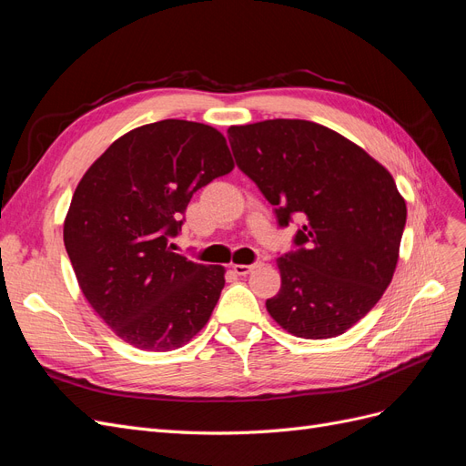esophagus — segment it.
I'll return each instance as SVG.
<instances>
[{"label":"esophagus","mask_w":466,"mask_h":466,"mask_svg":"<svg viewBox=\"0 0 466 466\" xmlns=\"http://www.w3.org/2000/svg\"><path fill=\"white\" fill-rule=\"evenodd\" d=\"M257 268H260V262H255V264H233V272L238 274V276H247L252 270H257Z\"/></svg>","instance_id":"esophagus-1"}]
</instances>
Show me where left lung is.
Returning <instances> with one entry per match:
<instances>
[{"instance_id":"8db88e82","label":"left lung","mask_w":466,"mask_h":466,"mask_svg":"<svg viewBox=\"0 0 466 466\" xmlns=\"http://www.w3.org/2000/svg\"><path fill=\"white\" fill-rule=\"evenodd\" d=\"M237 167L276 206L281 228L305 218L279 257L270 317L298 338L344 334L389 288L406 202L387 168L348 137L309 120L276 118L228 130Z\"/></svg>"}]
</instances>
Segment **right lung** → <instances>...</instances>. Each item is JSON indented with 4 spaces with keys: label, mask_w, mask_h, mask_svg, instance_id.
<instances>
[{
    "label": "right lung",
    "mask_w": 466,
    "mask_h": 466,
    "mask_svg": "<svg viewBox=\"0 0 466 466\" xmlns=\"http://www.w3.org/2000/svg\"><path fill=\"white\" fill-rule=\"evenodd\" d=\"M233 167L221 132L171 118L118 137L79 180L64 245L86 299L124 342L168 351L206 327L225 268L177 255L168 238L192 194Z\"/></svg>",
    "instance_id": "right-lung-1"
}]
</instances>
